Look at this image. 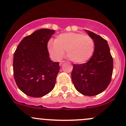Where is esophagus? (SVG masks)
I'll return each instance as SVG.
<instances>
[{"label":"esophagus","mask_w":126,"mask_h":126,"mask_svg":"<svg viewBox=\"0 0 126 126\" xmlns=\"http://www.w3.org/2000/svg\"><path fill=\"white\" fill-rule=\"evenodd\" d=\"M66 61L65 60H62V61H61L60 62V65H62V64H63V63H64V62H65Z\"/></svg>","instance_id":"obj_1"}]
</instances>
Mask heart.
Here are the masks:
<instances>
[{"instance_id":"b5f03b06","label":"heart","mask_w":126,"mask_h":126,"mask_svg":"<svg viewBox=\"0 0 126 126\" xmlns=\"http://www.w3.org/2000/svg\"><path fill=\"white\" fill-rule=\"evenodd\" d=\"M48 51L54 59L59 60L66 52L67 57L76 63L88 60L94 50V42L88 35L66 33L57 36L55 41L48 44Z\"/></svg>"}]
</instances>
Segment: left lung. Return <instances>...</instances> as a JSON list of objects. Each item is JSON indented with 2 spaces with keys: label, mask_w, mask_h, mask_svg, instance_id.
<instances>
[{
  "label": "left lung",
  "mask_w": 126,
  "mask_h": 126,
  "mask_svg": "<svg viewBox=\"0 0 126 126\" xmlns=\"http://www.w3.org/2000/svg\"><path fill=\"white\" fill-rule=\"evenodd\" d=\"M85 31L94 40V51L87 63L74 64L71 78L79 92L92 96L103 92L110 84L113 61L107 41L92 32Z\"/></svg>",
  "instance_id": "obj_1"
}]
</instances>
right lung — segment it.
<instances>
[{"instance_id": "1", "label": "right lung", "mask_w": 126, "mask_h": 126, "mask_svg": "<svg viewBox=\"0 0 126 126\" xmlns=\"http://www.w3.org/2000/svg\"><path fill=\"white\" fill-rule=\"evenodd\" d=\"M55 30L39 29L24 37L13 56V75L16 85L25 94L40 97L55 86L59 62L50 60L47 43Z\"/></svg>"}]
</instances>
